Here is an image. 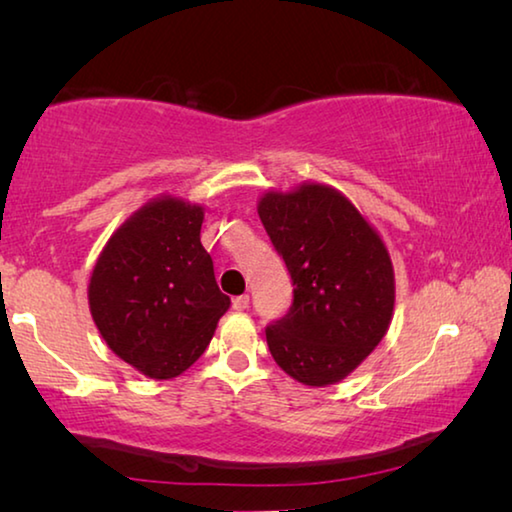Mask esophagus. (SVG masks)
I'll return each instance as SVG.
<instances>
[{"label": "esophagus", "mask_w": 512, "mask_h": 512, "mask_svg": "<svg viewBox=\"0 0 512 512\" xmlns=\"http://www.w3.org/2000/svg\"><path fill=\"white\" fill-rule=\"evenodd\" d=\"M248 302H250L248 296L232 298V309H235V311H244V309H248Z\"/></svg>", "instance_id": "esophagus-1"}]
</instances>
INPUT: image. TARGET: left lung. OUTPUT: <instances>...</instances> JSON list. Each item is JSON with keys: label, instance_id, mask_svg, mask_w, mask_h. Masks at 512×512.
Segmentation results:
<instances>
[{"label": "left lung", "instance_id": "left-lung-1", "mask_svg": "<svg viewBox=\"0 0 512 512\" xmlns=\"http://www.w3.org/2000/svg\"><path fill=\"white\" fill-rule=\"evenodd\" d=\"M257 212L293 282L289 314L266 327L268 350L300 384H339L391 327V253L348 196L316 180L268 189Z\"/></svg>", "mask_w": 512, "mask_h": 512}]
</instances>
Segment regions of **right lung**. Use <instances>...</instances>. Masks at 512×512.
Returning a JSON list of instances; mask_svg holds the SVG:
<instances>
[{
	"mask_svg": "<svg viewBox=\"0 0 512 512\" xmlns=\"http://www.w3.org/2000/svg\"><path fill=\"white\" fill-rule=\"evenodd\" d=\"M205 207L160 194L112 232L88 284L108 348L151 379H173L210 345L230 298L201 244Z\"/></svg>",
	"mask_w": 512,
	"mask_h": 512,
	"instance_id": "obj_1",
	"label": "right lung"
}]
</instances>
